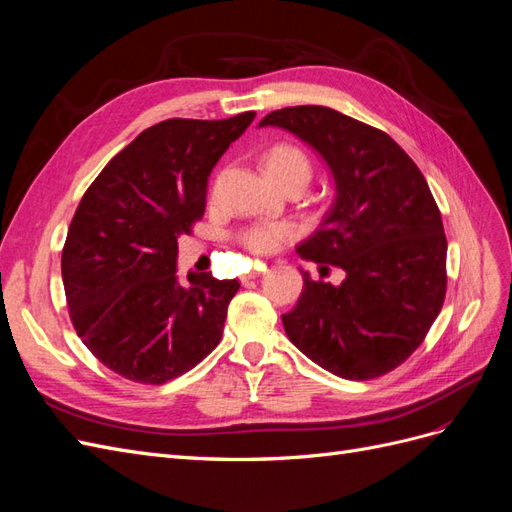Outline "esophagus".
Wrapping results in <instances>:
<instances>
[{
    "mask_svg": "<svg viewBox=\"0 0 512 512\" xmlns=\"http://www.w3.org/2000/svg\"><path fill=\"white\" fill-rule=\"evenodd\" d=\"M260 275H262V271H250V273L241 275V282L245 284V282H250V280H256V277H260Z\"/></svg>",
    "mask_w": 512,
    "mask_h": 512,
    "instance_id": "obj_1",
    "label": "esophagus"
}]
</instances>
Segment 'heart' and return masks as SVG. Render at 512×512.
I'll return each instance as SVG.
<instances>
[{"label":"heart","mask_w":512,"mask_h":512,"mask_svg":"<svg viewBox=\"0 0 512 512\" xmlns=\"http://www.w3.org/2000/svg\"><path fill=\"white\" fill-rule=\"evenodd\" d=\"M265 170L277 185L288 181H303L307 185L309 177H312V164H309L307 153L288 143H277L269 149L265 156ZM292 235L294 230L288 224H260L243 230L239 239L252 254H271L277 250V245Z\"/></svg>","instance_id":"heart-1"}]
</instances>
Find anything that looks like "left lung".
Listing matches in <instances>:
<instances>
[{"label":"left lung","mask_w":512,"mask_h":512,"mask_svg":"<svg viewBox=\"0 0 512 512\" xmlns=\"http://www.w3.org/2000/svg\"><path fill=\"white\" fill-rule=\"evenodd\" d=\"M260 126L299 136L335 179L329 213L297 252L346 280L333 286L301 271L286 335L339 378L389 374L423 344L446 294V235L423 173L389 134L327 106H288Z\"/></svg>","instance_id":"8db88e82"}]
</instances>
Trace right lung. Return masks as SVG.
<instances>
[{
	"label": "right lung",
	"mask_w": 512,
	"mask_h": 512,
	"mask_svg": "<svg viewBox=\"0 0 512 512\" xmlns=\"http://www.w3.org/2000/svg\"><path fill=\"white\" fill-rule=\"evenodd\" d=\"M256 113L166 119L108 162L76 207L61 252L70 320L121 378L164 384L220 344L237 280L177 282V241L203 218L207 179Z\"/></svg>",
	"instance_id": "right-lung-1"
}]
</instances>
